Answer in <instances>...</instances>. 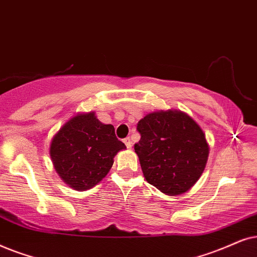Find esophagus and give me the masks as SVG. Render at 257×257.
<instances>
[{"instance_id": "obj_1", "label": "esophagus", "mask_w": 257, "mask_h": 257, "mask_svg": "<svg viewBox=\"0 0 257 257\" xmlns=\"http://www.w3.org/2000/svg\"><path fill=\"white\" fill-rule=\"evenodd\" d=\"M123 142H124V145L126 146V148H129L131 149L132 148V140H131V138H125L124 140H123Z\"/></svg>"}]
</instances>
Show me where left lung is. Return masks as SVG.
I'll return each instance as SVG.
<instances>
[{
	"instance_id": "left-lung-1",
	"label": "left lung",
	"mask_w": 257,
	"mask_h": 257,
	"mask_svg": "<svg viewBox=\"0 0 257 257\" xmlns=\"http://www.w3.org/2000/svg\"><path fill=\"white\" fill-rule=\"evenodd\" d=\"M138 131L141 140L134 149L147 182L170 196L191 189L209 156L206 135L194 118L173 109L154 111L140 119Z\"/></svg>"
}]
</instances>
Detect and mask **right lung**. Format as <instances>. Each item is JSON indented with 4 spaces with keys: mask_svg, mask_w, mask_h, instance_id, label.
I'll return each instance as SVG.
<instances>
[{
    "mask_svg": "<svg viewBox=\"0 0 257 257\" xmlns=\"http://www.w3.org/2000/svg\"><path fill=\"white\" fill-rule=\"evenodd\" d=\"M124 149L114 125L104 124L90 111L76 114L61 126L51 139L49 154L63 182L85 191L107 176L115 155Z\"/></svg>",
    "mask_w": 257,
    "mask_h": 257,
    "instance_id": "add662e5",
    "label": "right lung"
}]
</instances>
